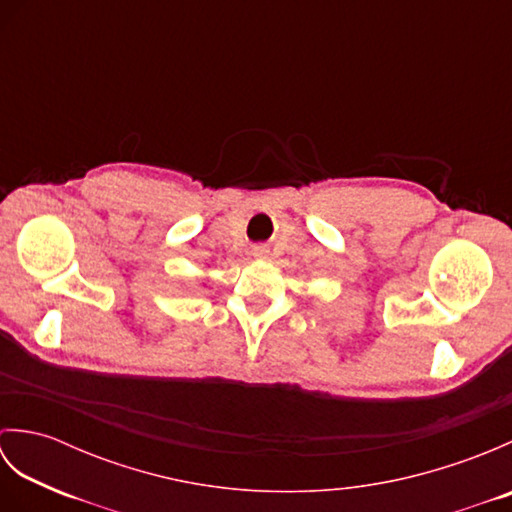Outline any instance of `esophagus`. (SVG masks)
Here are the masks:
<instances>
[{
	"label": "esophagus",
	"mask_w": 512,
	"mask_h": 512,
	"mask_svg": "<svg viewBox=\"0 0 512 512\" xmlns=\"http://www.w3.org/2000/svg\"><path fill=\"white\" fill-rule=\"evenodd\" d=\"M266 253H268L266 246H255V248H253V255H255V257H264Z\"/></svg>",
	"instance_id": "obj_1"
}]
</instances>
